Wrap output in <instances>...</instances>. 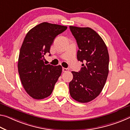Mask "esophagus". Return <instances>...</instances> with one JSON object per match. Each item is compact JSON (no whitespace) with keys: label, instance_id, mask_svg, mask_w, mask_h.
Instances as JSON below:
<instances>
[{"label":"esophagus","instance_id":"esophagus-1","mask_svg":"<svg viewBox=\"0 0 130 130\" xmlns=\"http://www.w3.org/2000/svg\"><path fill=\"white\" fill-rule=\"evenodd\" d=\"M68 71V69L65 68H62V72H66Z\"/></svg>","mask_w":130,"mask_h":130}]
</instances>
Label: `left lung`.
<instances>
[{"label": "left lung", "instance_id": "8db88e82", "mask_svg": "<svg viewBox=\"0 0 130 130\" xmlns=\"http://www.w3.org/2000/svg\"><path fill=\"white\" fill-rule=\"evenodd\" d=\"M79 50L77 60L83 67L79 72L72 71L73 79L69 84L72 98L87 103L100 95L109 73V57L103 39L92 29L70 26Z\"/></svg>", "mask_w": 130, "mask_h": 130}]
</instances>
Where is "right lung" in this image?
Here are the masks:
<instances>
[{
    "mask_svg": "<svg viewBox=\"0 0 130 130\" xmlns=\"http://www.w3.org/2000/svg\"><path fill=\"white\" fill-rule=\"evenodd\" d=\"M67 29L66 26L42 22L31 29L24 39L18 58V73L25 90L33 98L50 96L61 76V65H45L43 59L50 53L55 37Z\"/></svg>",
    "mask_w": 130,
    "mask_h": 130,
    "instance_id": "1",
    "label": "right lung"
}]
</instances>
